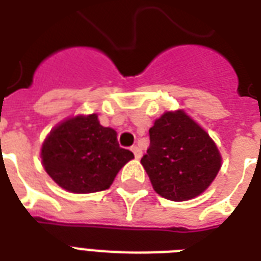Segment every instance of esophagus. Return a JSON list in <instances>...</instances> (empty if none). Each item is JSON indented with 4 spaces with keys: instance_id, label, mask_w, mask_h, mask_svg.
I'll return each mask as SVG.
<instances>
[{
    "instance_id": "obj_1",
    "label": "esophagus",
    "mask_w": 261,
    "mask_h": 261,
    "mask_svg": "<svg viewBox=\"0 0 261 261\" xmlns=\"http://www.w3.org/2000/svg\"><path fill=\"white\" fill-rule=\"evenodd\" d=\"M131 150H133V153H134L135 159H137V160H139L141 157H142V150H141L138 146H133V147H131Z\"/></svg>"
}]
</instances>
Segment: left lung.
Returning a JSON list of instances; mask_svg holds the SVG:
<instances>
[{"instance_id": "obj_1", "label": "left lung", "mask_w": 261, "mask_h": 261, "mask_svg": "<svg viewBox=\"0 0 261 261\" xmlns=\"http://www.w3.org/2000/svg\"><path fill=\"white\" fill-rule=\"evenodd\" d=\"M150 146L141 160L154 191L184 202L208 188L221 169V154L210 135L184 111L165 112L149 130Z\"/></svg>"}]
</instances>
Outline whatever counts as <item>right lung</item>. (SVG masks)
<instances>
[{"label": "right lung", "mask_w": 261, "mask_h": 261, "mask_svg": "<svg viewBox=\"0 0 261 261\" xmlns=\"http://www.w3.org/2000/svg\"><path fill=\"white\" fill-rule=\"evenodd\" d=\"M42 163L53 180L74 194L110 188L134 154L119 146L116 131L97 115H79L54 127L42 145Z\"/></svg>", "instance_id": "obj_1"}]
</instances>
